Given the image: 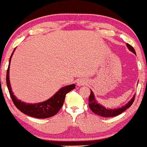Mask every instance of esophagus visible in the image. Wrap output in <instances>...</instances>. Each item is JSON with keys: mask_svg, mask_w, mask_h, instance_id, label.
<instances>
[{"mask_svg": "<svg viewBox=\"0 0 147 147\" xmlns=\"http://www.w3.org/2000/svg\"><path fill=\"white\" fill-rule=\"evenodd\" d=\"M76 84H77V86H84V85L86 84V82H85L84 80L79 79V80H78V81H77Z\"/></svg>", "mask_w": 147, "mask_h": 147, "instance_id": "obj_1", "label": "esophagus"}]
</instances>
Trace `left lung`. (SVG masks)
I'll return each mask as SVG.
<instances>
[{
	"label": "left lung",
	"mask_w": 147,
	"mask_h": 147,
	"mask_svg": "<svg viewBox=\"0 0 147 147\" xmlns=\"http://www.w3.org/2000/svg\"><path fill=\"white\" fill-rule=\"evenodd\" d=\"M127 47L128 49H129L130 51H132L134 54H136L135 50H134V49L131 46V45H129V44H127ZM134 98H135V95L132 97L131 100L129 101L126 105H124V106H122V107H119V108L116 109H107L106 107L102 106V105H100L99 103H98L96 98H95L94 94H93V91L90 90V94L88 99V105L90 110L93 111V113L98 115L102 116V117H115V116L119 115V114H121V113H123L124 111H125L127 109L129 108V107L132 105L133 102H134Z\"/></svg>",
	"instance_id": "8db88e82"
}]
</instances>
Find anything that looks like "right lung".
I'll return each instance as SVG.
<instances>
[{
	"label": "right lung",
	"mask_w": 147,
	"mask_h": 147,
	"mask_svg": "<svg viewBox=\"0 0 147 147\" xmlns=\"http://www.w3.org/2000/svg\"><path fill=\"white\" fill-rule=\"evenodd\" d=\"M14 51H13V52H14ZM13 52L12 53L11 56H10V63ZM10 63H9L8 68H7V74H6V84H7V88H8L10 97H11L13 103H14V105H16V107H17L18 110L22 112V113H24V114L30 116V117L40 119H45L55 115L59 111L61 107L63 106L66 95L69 91L75 88L76 87L75 84L64 86V87L59 89V91H57L54 96L49 98V99H48L47 100L44 101V102H39V103L29 104L26 103V102H22V101L16 98V97L13 95V91H12L11 86H10V80H9Z\"/></svg>",
	"instance_id": "obj_1"
}]
</instances>
